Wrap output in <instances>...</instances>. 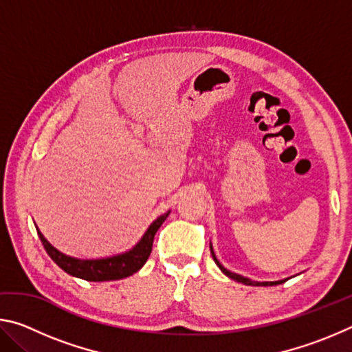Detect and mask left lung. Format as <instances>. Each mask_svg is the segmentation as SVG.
Masks as SVG:
<instances>
[{
  "instance_id": "left-lung-1",
  "label": "left lung",
  "mask_w": 352,
  "mask_h": 352,
  "mask_svg": "<svg viewBox=\"0 0 352 352\" xmlns=\"http://www.w3.org/2000/svg\"><path fill=\"white\" fill-rule=\"evenodd\" d=\"M210 248H211V254H212V259H214V262H216L217 264V267L220 270H222L226 276L228 278H231V279H234V281H237V283H242V284H247V285H278V284H283V283H285L287 281V279H281V281H265V283H259V281H252V279H248V278H245V276H242V275H237V273H233V272H230V270H226L225 267L220 264V262L217 261V258H216V254H214V252H212V247L210 245Z\"/></svg>"
}]
</instances>
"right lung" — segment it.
<instances>
[{
    "instance_id": "obj_1",
    "label": "right lung",
    "mask_w": 352,
    "mask_h": 352,
    "mask_svg": "<svg viewBox=\"0 0 352 352\" xmlns=\"http://www.w3.org/2000/svg\"><path fill=\"white\" fill-rule=\"evenodd\" d=\"M170 214V211L164 212L163 216H160L157 220H153V223L148 226L144 236L141 237V241L136 245L129 250V252L116 256H110V258L102 259H77L73 256H67L62 252H58L56 247H52L50 242L46 241V237L40 233L37 228V233L40 236V241L43 243L46 253L51 256V259L60 267L63 272H67L68 275L85 279V281L93 283H102V281H116V279L127 278L133 273L138 272L142 265L146 264L152 252V243L153 237L157 234L160 226Z\"/></svg>"
}]
</instances>
